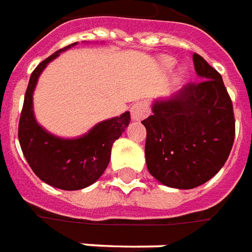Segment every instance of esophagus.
<instances>
[{
	"instance_id": "obj_1",
	"label": "esophagus",
	"mask_w": 252,
	"mask_h": 252,
	"mask_svg": "<svg viewBox=\"0 0 252 252\" xmlns=\"http://www.w3.org/2000/svg\"><path fill=\"white\" fill-rule=\"evenodd\" d=\"M130 112H131V119L133 121H142L144 118H146L151 112V107H149V103L146 100H140L135 101L134 104L130 108Z\"/></svg>"
}]
</instances>
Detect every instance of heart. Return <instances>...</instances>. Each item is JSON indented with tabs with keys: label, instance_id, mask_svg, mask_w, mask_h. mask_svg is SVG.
<instances>
[{
	"label": "heart",
	"instance_id": "obj_1",
	"mask_svg": "<svg viewBox=\"0 0 252 252\" xmlns=\"http://www.w3.org/2000/svg\"><path fill=\"white\" fill-rule=\"evenodd\" d=\"M167 65L171 66V65H172V62H171V61H168V62H167Z\"/></svg>",
	"mask_w": 252,
	"mask_h": 252
}]
</instances>
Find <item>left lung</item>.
<instances>
[{
    "mask_svg": "<svg viewBox=\"0 0 252 252\" xmlns=\"http://www.w3.org/2000/svg\"><path fill=\"white\" fill-rule=\"evenodd\" d=\"M199 80L152 106L145 158L152 176L168 187L194 189L225 164L235 140V117L221 74L192 54Z\"/></svg>",
    "mask_w": 252,
    "mask_h": 252,
    "instance_id": "obj_1",
    "label": "left lung"
}]
</instances>
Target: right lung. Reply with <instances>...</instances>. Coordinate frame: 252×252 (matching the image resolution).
Wrapping results in <instances>:
<instances>
[{"label": "right lung", "instance_id": "right-lung-1", "mask_svg": "<svg viewBox=\"0 0 252 252\" xmlns=\"http://www.w3.org/2000/svg\"><path fill=\"white\" fill-rule=\"evenodd\" d=\"M76 43L55 51L32 72L19 122V141L24 158L37 178L61 190L91 186L106 171L114 141L130 123V112L97 123L78 138H61L44 130L35 119L32 94L44 67Z\"/></svg>", "mask_w": 252, "mask_h": 252}]
</instances>
